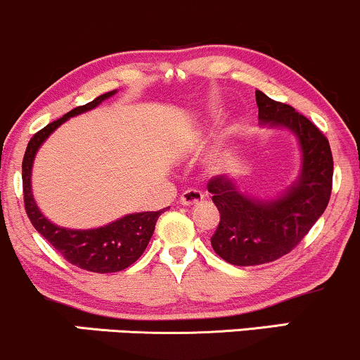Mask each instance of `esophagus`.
Instances as JSON below:
<instances>
[{"label": "esophagus", "instance_id": "obj_1", "mask_svg": "<svg viewBox=\"0 0 360 360\" xmlns=\"http://www.w3.org/2000/svg\"><path fill=\"white\" fill-rule=\"evenodd\" d=\"M205 200V194L201 191H198V189H188V191H184L181 194V205L184 206H194L198 203H201V201Z\"/></svg>", "mask_w": 360, "mask_h": 360}]
</instances>
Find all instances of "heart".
<instances>
[{"label": "heart", "mask_w": 360, "mask_h": 360, "mask_svg": "<svg viewBox=\"0 0 360 360\" xmlns=\"http://www.w3.org/2000/svg\"><path fill=\"white\" fill-rule=\"evenodd\" d=\"M235 152H237V143H235V135L232 130H226L214 142L212 154L208 157V169L214 174L226 171L230 164L233 162Z\"/></svg>", "instance_id": "heart-1"}]
</instances>
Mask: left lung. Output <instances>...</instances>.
I'll list each match as a JSON object with an SVG mask.
<instances>
[{
  "mask_svg": "<svg viewBox=\"0 0 360 360\" xmlns=\"http://www.w3.org/2000/svg\"><path fill=\"white\" fill-rule=\"evenodd\" d=\"M260 127L286 130L300 147V171L291 184L272 196L243 191L233 177L210 181L220 225L213 250L233 266H260L291 252L325 212L332 193L333 159L328 140L311 122L284 103L255 91Z\"/></svg>",
  "mask_w": 360,
  "mask_h": 360,
  "instance_id": "obj_1",
  "label": "left lung"
}]
</instances>
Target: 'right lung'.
I'll return each instance as SVG.
<instances>
[{
    "label": "right lung",
    "mask_w": 360,
    "mask_h": 360,
    "mask_svg": "<svg viewBox=\"0 0 360 360\" xmlns=\"http://www.w3.org/2000/svg\"><path fill=\"white\" fill-rule=\"evenodd\" d=\"M117 93L118 89H113L110 93L101 94L88 105L77 106L62 118L49 123L42 130L37 131L28 142L22 164L25 210H27L28 218L37 232L42 235L45 240L51 242L53 249L59 250L65 260L81 269L100 272V274L127 269L143 254L155 230L157 218L160 217L162 210L160 212L128 213L125 217H120L115 221L96 226V229H65V226L49 220L37 205L34 191H32V171H34V160L40 147L62 123L68 122L69 118L77 117V115L86 113V111L94 110Z\"/></svg>",
    "instance_id": "right-lung-1"
}]
</instances>
